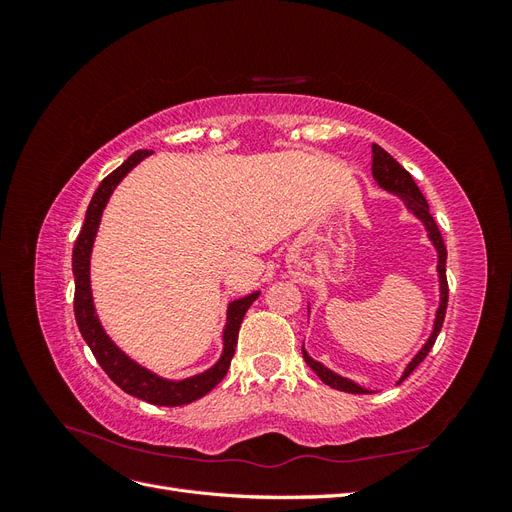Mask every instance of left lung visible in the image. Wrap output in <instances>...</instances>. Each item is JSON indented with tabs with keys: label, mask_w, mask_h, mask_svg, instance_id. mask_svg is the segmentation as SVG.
Here are the masks:
<instances>
[{
	"label": "left lung",
	"mask_w": 512,
	"mask_h": 512,
	"mask_svg": "<svg viewBox=\"0 0 512 512\" xmlns=\"http://www.w3.org/2000/svg\"><path fill=\"white\" fill-rule=\"evenodd\" d=\"M371 175H374V179L378 181V185L382 190L391 192V194H397L401 200H404V205L408 207V211H412L418 220H421L429 232V239L431 243L436 245L438 250V275H440V307L436 312V322H433V331L429 335V339L425 342V346L418 350V354L414 356V359L408 363V367L404 369V376L399 378V382H404L412 371L423 363L425 356L429 354V350L433 348V344H436L438 339V333L442 329V322H444V316H446V305H448V282H446V245H444V239L440 235L438 230V224L436 220H433V215L429 213V205L427 200L423 196V192L418 190V185L414 183L412 175L408 173V170L401 166L391 153H386L380 145H371ZM303 359L305 363L312 367L316 371V376L324 382L329 384L331 389H337V391H346V393H356V395H363V393H371L367 389H363V386H359L356 382L348 380V378H342L337 376L335 371H331L329 367H324L322 363L314 361L312 356H309L303 348ZM397 382V384H399Z\"/></svg>",
	"instance_id": "8db88e82"
}]
</instances>
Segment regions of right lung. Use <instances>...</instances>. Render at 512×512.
Instances as JSON below:
<instances>
[{
  "label": "right lung",
  "mask_w": 512,
  "mask_h": 512,
  "mask_svg": "<svg viewBox=\"0 0 512 512\" xmlns=\"http://www.w3.org/2000/svg\"><path fill=\"white\" fill-rule=\"evenodd\" d=\"M149 153L151 151L147 149L134 151L117 170H113L111 175L102 179L94 198H91L85 213V224L79 232V237H76L74 252H72L74 318H76V324H79V331L87 342V346L91 348V352H94L96 361L121 391H126L128 395H134L153 406L173 408V406L192 404V401L207 395L215 384L222 382V378L226 376V371L230 367L232 354H235V348H237V337H239L243 316L247 309H250V305L258 299L260 292L247 294V297L232 301L228 305L226 327H224V352L220 356V361L213 367H209L207 371H203V374L185 378V380H166L156 376L153 371L132 361L130 356H126V352H121L113 344V339L104 333L94 307V297H91V286H89L91 247H94V239H96L102 211L108 203V198H111L119 181L126 177L138 162L145 160Z\"/></svg>",
  "instance_id": "1"
}]
</instances>
